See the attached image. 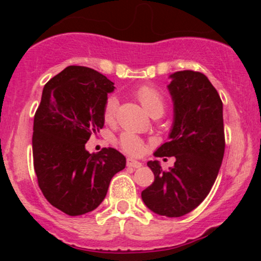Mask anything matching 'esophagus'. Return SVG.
Listing matches in <instances>:
<instances>
[{"label": "esophagus", "instance_id": "esophagus-1", "mask_svg": "<svg viewBox=\"0 0 261 261\" xmlns=\"http://www.w3.org/2000/svg\"><path fill=\"white\" fill-rule=\"evenodd\" d=\"M127 166L128 167H134V169H140L142 166V164L140 162H137V160L132 159V158H128L127 159Z\"/></svg>", "mask_w": 261, "mask_h": 261}]
</instances>
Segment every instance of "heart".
Masks as SVG:
<instances>
[{"label": "heart", "instance_id": "b5f03b06", "mask_svg": "<svg viewBox=\"0 0 261 261\" xmlns=\"http://www.w3.org/2000/svg\"><path fill=\"white\" fill-rule=\"evenodd\" d=\"M135 98L140 102V105L144 107V109L152 117L160 116L164 113V110H165V101H164L163 95L154 87H152V85L145 84L139 87L137 91H135ZM116 106L117 101L113 96H110V97L106 99L105 106H103L102 115L103 120L107 123H112L115 120ZM119 145L124 152L134 155L140 154L145 148L144 141L140 138H138L135 134L130 133V132H124V133L120 135Z\"/></svg>", "mask_w": 261, "mask_h": 261}]
</instances>
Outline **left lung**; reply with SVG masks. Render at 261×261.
Segmentation results:
<instances>
[{"label": "left lung", "instance_id": "1", "mask_svg": "<svg viewBox=\"0 0 261 261\" xmlns=\"http://www.w3.org/2000/svg\"><path fill=\"white\" fill-rule=\"evenodd\" d=\"M169 85L174 106L170 140L154 156H174V166L163 171L148 162L154 181L141 192L142 201L158 215L180 217L204 201L219 174L224 154L223 106L205 74L177 71Z\"/></svg>", "mask_w": 261, "mask_h": 261}]
</instances>
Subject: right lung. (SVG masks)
Masks as SVG:
<instances>
[{
    "label": "right lung",
    "instance_id": "1",
    "mask_svg": "<svg viewBox=\"0 0 261 261\" xmlns=\"http://www.w3.org/2000/svg\"><path fill=\"white\" fill-rule=\"evenodd\" d=\"M114 83L97 71L71 65L45 84L34 115L33 159L45 198L70 216L105 199L114 174L126 166L115 148L89 153L85 144L102 129V110Z\"/></svg>",
    "mask_w": 261,
    "mask_h": 261
}]
</instances>
